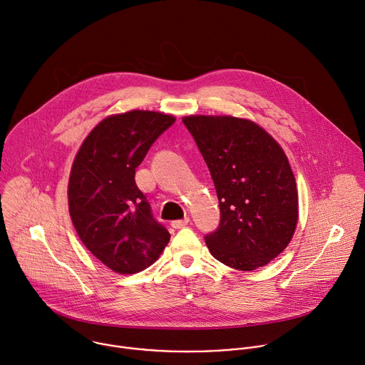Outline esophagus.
Listing matches in <instances>:
<instances>
[{"mask_svg": "<svg viewBox=\"0 0 365 365\" xmlns=\"http://www.w3.org/2000/svg\"><path fill=\"white\" fill-rule=\"evenodd\" d=\"M187 224H189V218L186 217V218H183V220H176V221H173V222H172V227L176 228V230H179V228H183V227L187 225Z\"/></svg>", "mask_w": 365, "mask_h": 365, "instance_id": "1", "label": "esophagus"}]
</instances>
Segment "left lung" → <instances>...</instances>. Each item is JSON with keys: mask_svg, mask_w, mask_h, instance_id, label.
<instances>
[{"mask_svg": "<svg viewBox=\"0 0 365 365\" xmlns=\"http://www.w3.org/2000/svg\"><path fill=\"white\" fill-rule=\"evenodd\" d=\"M183 124L211 172L221 220L205 235L222 264L251 272L290 242L297 224L293 172L277 141L252 121L190 115Z\"/></svg>", "mask_w": 365, "mask_h": 365, "instance_id": "left-lung-1", "label": "left lung"}]
</instances>
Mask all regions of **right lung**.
<instances>
[{"instance_id":"1","label":"right lung","mask_w":365,"mask_h":365,"mask_svg":"<svg viewBox=\"0 0 365 365\" xmlns=\"http://www.w3.org/2000/svg\"><path fill=\"white\" fill-rule=\"evenodd\" d=\"M175 117L130 111L102 120L82 143L69 179V212L85 247L107 267L134 274L170 240L137 187L135 169Z\"/></svg>"}]
</instances>
